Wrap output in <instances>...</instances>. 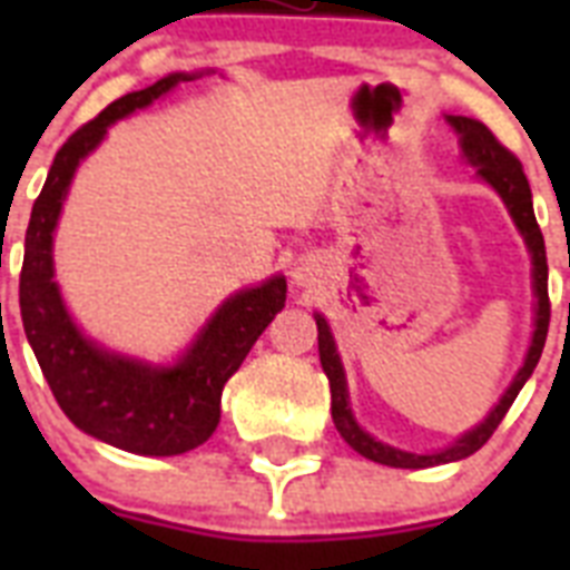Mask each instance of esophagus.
<instances>
[{"mask_svg":"<svg viewBox=\"0 0 570 570\" xmlns=\"http://www.w3.org/2000/svg\"><path fill=\"white\" fill-rule=\"evenodd\" d=\"M295 277H298V275H295Z\"/></svg>","mask_w":570,"mask_h":570,"instance_id":"obj_1","label":"esophagus"}]
</instances>
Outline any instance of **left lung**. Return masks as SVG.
I'll return each mask as SVG.
<instances>
[{"instance_id":"obj_1","label":"left lung","mask_w":570,"mask_h":570,"mask_svg":"<svg viewBox=\"0 0 570 570\" xmlns=\"http://www.w3.org/2000/svg\"><path fill=\"white\" fill-rule=\"evenodd\" d=\"M450 127L459 132L461 154L468 159L482 180L503 197V204L509 206V215L518 224L523 242L532 254V289H535V331H532L530 352L523 357V366L518 370L514 381L509 384V390L503 393V399L497 402L494 411L476 425L459 438V441L446 446L441 452H429V455H416V452L396 450V446H387V443L375 441L373 434H366L357 420L352 416V407H348V390H346V373H343V364H340L337 346H334V337H331V328L325 316L316 313V328H320V361L322 370L328 375L331 384V416H334V425L337 432L343 434V441L352 446L355 452H361L364 459L379 461V464H387V468H405V470H420V468H434V464H450V461L468 459L476 450H482L488 443V438L497 432V425L503 423L505 411L512 407V402L518 399L521 387L527 384V379L532 375L535 364H539L541 348H544V340H548V325H550V298H548V250H544V236L539 230V222H535V213H532V191L530 183H527V174H523L518 156L497 141V136L491 129L476 118H464V115H446Z\"/></svg>"}]
</instances>
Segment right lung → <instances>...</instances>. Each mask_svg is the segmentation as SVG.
Returning a JSON list of instances; mask_svg holds the SVG:
<instances>
[{
	"label": "right lung",
	"instance_id": "add662e5",
	"mask_svg": "<svg viewBox=\"0 0 570 570\" xmlns=\"http://www.w3.org/2000/svg\"><path fill=\"white\" fill-rule=\"evenodd\" d=\"M189 79L195 73L165 76L150 88L120 97L76 129L52 159L26 230L20 313L43 379L76 429L136 455H180L209 441L222 420L224 384L286 302V281L281 275L239 289L215 311L174 366H150L106 352L76 328L61 302L52 281V233L76 168L106 138L115 120L145 109Z\"/></svg>",
	"mask_w": 570,
	"mask_h": 570
}]
</instances>
